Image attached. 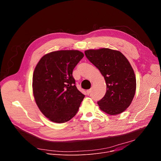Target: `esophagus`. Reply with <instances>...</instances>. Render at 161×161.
Listing matches in <instances>:
<instances>
[{
    "mask_svg": "<svg viewBox=\"0 0 161 161\" xmlns=\"http://www.w3.org/2000/svg\"><path fill=\"white\" fill-rule=\"evenodd\" d=\"M91 92H92V89H89V90H86V94H87V95H89V94H90Z\"/></svg>",
    "mask_w": 161,
    "mask_h": 161,
    "instance_id": "1",
    "label": "esophagus"
}]
</instances>
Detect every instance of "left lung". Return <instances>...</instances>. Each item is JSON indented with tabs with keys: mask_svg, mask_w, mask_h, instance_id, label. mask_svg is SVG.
Listing matches in <instances>:
<instances>
[{
	"mask_svg": "<svg viewBox=\"0 0 161 161\" xmlns=\"http://www.w3.org/2000/svg\"><path fill=\"white\" fill-rule=\"evenodd\" d=\"M85 54L105 79L106 92L97 102L100 109L111 115L124 111L136 92V80L133 69L119 51L109 48L88 50Z\"/></svg>",
	"mask_w": 161,
	"mask_h": 161,
	"instance_id": "1",
	"label": "left lung"
}]
</instances>
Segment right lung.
<instances>
[{"mask_svg": "<svg viewBox=\"0 0 161 161\" xmlns=\"http://www.w3.org/2000/svg\"><path fill=\"white\" fill-rule=\"evenodd\" d=\"M84 57L78 50H60L44 55L32 78L33 94L44 115L55 123L73 118L85 95L78 90L73 71Z\"/></svg>", "mask_w": 161, "mask_h": 161, "instance_id": "add662e5", "label": "right lung"}]
</instances>
